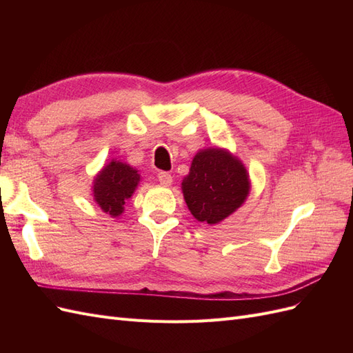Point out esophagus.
Returning a JSON list of instances; mask_svg holds the SVG:
<instances>
[{
    "mask_svg": "<svg viewBox=\"0 0 353 353\" xmlns=\"http://www.w3.org/2000/svg\"><path fill=\"white\" fill-rule=\"evenodd\" d=\"M159 181H160V184H162V185L169 187L170 184H172V175H170L169 172H160L159 174Z\"/></svg>",
    "mask_w": 353,
    "mask_h": 353,
    "instance_id": "34e87169",
    "label": "esophagus"
}]
</instances>
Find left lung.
I'll list each match as a JSON object with an SVG mask.
<instances>
[{
    "label": "left lung",
    "mask_w": 353,
    "mask_h": 353,
    "mask_svg": "<svg viewBox=\"0 0 353 353\" xmlns=\"http://www.w3.org/2000/svg\"><path fill=\"white\" fill-rule=\"evenodd\" d=\"M250 176L227 148H201L181 183L187 208L199 222L216 225L232 215L250 193Z\"/></svg>",
    "instance_id": "8db88e82"
}]
</instances>
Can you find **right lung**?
<instances>
[{"mask_svg": "<svg viewBox=\"0 0 353 353\" xmlns=\"http://www.w3.org/2000/svg\"><path fill=\"white\" fill-rule=\"evenodd\" d=\"M140 170L121 160L105 163L92 181V200L112 218L121 216L126 201L132 197L140 184Z\"/></svg>", "mask_w": 353, "mask_h": 353, "instance_id": "add662e5", "label": "right lung"}]
</instances>
